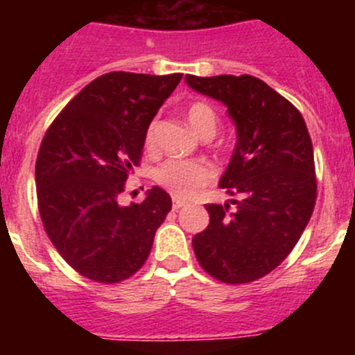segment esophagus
Segmentation results:
<instances>
[{"mask_svg":"<svg viewBox=\"0 0 355 355\" xmlns=\"http://www.w3.org/2000/svg\"><path fill=\"white\" fill-rule=\"evenodd\" d=\"M184 206V200H181V199H174V202H172V208L174 209H180V208H183Z\"/></svg>","mask_w":355,"mask_h":355,"instance_id":"obj_1","label":"esophagus"}]
</instances>
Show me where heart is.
<instances>
[{"mask_svg":"<svg viewBox=\"0 0 355 355\" xmlns=\"http://www.w3.org/2000/svg\"><path fill=\"white\" fill-rule=\"evenodd\" d=\"M188 121L193 126V130L200 135L211 133L215 135L218 128V114L208 103L196 101L188 106ZM156 124L150 122L146 131V146L150 147L155 144ZM156 183L167 188L168 192L180 199H192L199 193L202 187L213 180V168L205 162H193V159L183 158H168L163 162L155 172Z\"/></svg>","mask_w":355,"mask_h":355,"instance_id":"1","label":"heart"}]
</instances>
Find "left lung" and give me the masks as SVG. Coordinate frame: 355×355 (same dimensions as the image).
Here are the masks:
<instances>
[{
    "instance_id": "8db88e82",
    "label": "left lung",
    "mask_w": 355,
    "mask_h": 355,
    "mask_svg": "<svg viewBox=\"0 0 355 355\" xmlns=\"http://www.w3.org/2000/svg\"><path fill=\"white\" fill-rule=\"evenodd\" d=\"M197 92L227 106L236 149L220 180L231 205H206L209 225L192 240L206 274L245 284L270 274L302 236L316 202L315 156L302 114L259 78H199Z\"/></svg>"
}]
</instances>
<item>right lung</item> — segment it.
Masks as SVG:
<instances>
[{
    "instance_id": "obj_1",
    "label": "right lung",
    "mask_w": 355,
    "mask_h": 355,
    "mask_svg": "<svg viewBox=\"0 0 355 355\" xmlns=\"http://www.w3.org/2000/svg\"><path fill=\"white\" fill-rule=\"evenodd\" d=\"M183 74L108 72L72 97L44 135L35 163L39 213L55 249L94 283L115 284L147 261L172 208L162 188L121 206L146 131Z\"/></svg>"
}]
</instances>
